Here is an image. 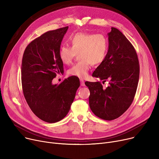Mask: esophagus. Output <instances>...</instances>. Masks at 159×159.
<instances>
[{"label":"esophagus","mask_w":159,"mask_h":159,"mask_svg":"<svg viewBox=\"0 0 159 159\" xmlns=\"http://www.w3.org/2000/svg\"><path fill=\"white\" fill-rule=\"evenodd\" d=\"M80 85L82 86H85V84H84V80L83 79H80Z\"/></svg>","instance_id":"esophagus-1"}]
</instances>
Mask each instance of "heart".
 Masks as SVG:
<instances>
[{
    "instance_id": "1",
    "label": "heart",
    "mask_w": 159,
    "mask_h": 159,
    "mask_svg": "<svg viewBox=\"0 0 159 159\" xmlns=\"http://www.w3.org/2000/svg\"><path fill=\"white\" fill-rule=\"evenodd\" d=\"M70 47L62 45L58 57L62 64L68 65L78 55L79 62L73 65L68 73L71 76L84 79L87 77L91 64L98 66L103 62L108 51L107 39L102 34L79 32L68 39Z\"/></svg>"
}]
</instances>
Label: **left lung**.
Returning a JSON list of instances; mask_svg holds the SVG:
<instances>
[{
	"label": "left lung",
	"instance_id": "left-lung-1",
	"mask_svg": "<svg viewBox=\"0 0 159 159\" xmlns=\"http://www.w3.org/2000/svg\"><path fill=\"white\" fill-rule=\"evenodd\" d=\"M108 51L105 60L92 76L109 80L104 89L100 82H86L89 89L91 110L106 120L117 119L126 111L134 99L139 79L140 67L134 47L118 29L108 33Z\"/></svg>",
	"mask_w": 159,
	"mask_h": 159
}]
</instances>
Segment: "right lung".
I'll return each mask as SVG.
<instances>
[{
    "mask_svg": "<svg viewBox=\"0 0 159 159\" xmlns=\"http://www.w3.org/2000/svg\"><path fill=\"white\" fill-rule=\"evenodd\" d=\"M68 26L49 31L31 41L25 49L21 66L25 99L37 117L48 123L61 120L68 113L80 86L70 77L53 84L57 74L63 73L58 50Z\"/></svg>",
    "mask_w": 159,
    "mask_h": 159,
    "instance_id": "1",
    "label": "right lung"
}]
</instances>
